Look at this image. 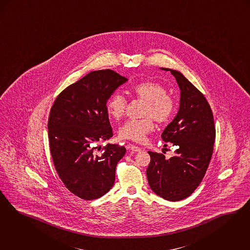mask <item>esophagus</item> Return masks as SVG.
<instances>
[{"label": "esophagus", "instance_id": "obj_1", "mask_svg": "<svg viewBox=\"0 0 250 250\" xmlns=\"http://www.w3.org/2000/svg\"><path fill=\"white\" fill-rule=\"evenodd\" d=\"M126 148H127V150H131V151H140L141 150L140 147H138L136 145H133V144H128L126 146Z\"/></svg>", "mask_w": 250, "mask_h": 250}]
</instances>
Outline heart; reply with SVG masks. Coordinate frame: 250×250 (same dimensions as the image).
I'll return each mask as SVG.
<instances>
[{"mask_svg":"<svg viewBox=\"0 0 250 250\" xmlns=\"http://www.w3.org/2000/svg\"><path fill=\"white\" fill-rule=\"evenodd\" d=\"M132 97L146 102L140 120H129L119 129L122 139L143 142L154 129V121L164 125L173 117L176 104L174 99L167 94V89L159 83L144 81L134 84L130 91ZM127 101L120 94H113L107 101L108 114L114 120H120L126 110Z\"/></svg>","mask_w":250,"mask_h":250,"instance_id":"obj_1","label":"heart"}]
</instances>
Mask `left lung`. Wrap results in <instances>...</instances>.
<instances>
[{
	"instance_id": "left-lung-1",
	"label": "left lung",
	"mask_w": 250,
	"mask_h": 250,
	"mask_svg": "<svg viewBox=\"0 0 250 250\" xmlns=\"http://www.w3.org/2000/svg\"><path fill=\"white\" fill-rule=\"evenodd\" d=\"M180 89V109L162 133V140L177 147L175 156L148 151L150 162L147 179L150 189L168 201L190 196L199 186L208 167L216 129L208 100L180 71L167 68Z\"/></svg>"
}]
</instances>
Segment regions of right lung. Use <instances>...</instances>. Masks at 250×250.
<instances>
[{
    "label": "right lung",
    "mask_w": 250,
    "mask_h": 250,
    "mask_svg": "<svg viewBox=\"0 0 250 250\" xmlns=\"http://www.w3.org/2000/svg\"><path fill=\"white\" fill-rule=\"evenodd\" d=\"M126 81L113 70L91 71L63 90L51 108L48 139L54 166L67 189L81 199H98L114 184L125 148L107 144L98 155V147L92 145L112 137L106 104Z\"/></svg>",
    "instance_id": "add662e5"
}]
</instances>
